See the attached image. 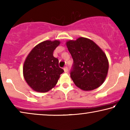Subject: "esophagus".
Returning <instances> with one entry per match:
<instances>
[{"label": "esophagus", "instance_id": "34e87169", "mask_svg": "<svg viewBox=\"0 0 130 130\" xmlns=\"http://www.w3.org/2000/svg\"><path fill=\"white\" fill-rule=\"evenodd\" d=\"M63 70H64V71L65 73L68 72V68H67V67H64Z\"/></svg>", "mask_w": 130, "mask_h": 130}]
</instances>
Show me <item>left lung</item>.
Listing matches in <instances>:
<instances>
[{"label": "left lung", "mask_w": 130, "mask_h": 130, "mask_svg": "<svg viewBox=\"0 0 130 130\" xmlns=\"http://www.w3.org/2000/svg\"><path fill=\"white\" fill-rule=\"evenodd\" d=\"M66 44L73 60L70 77L76 86L85 91L101 86L109 68L105 53L93 41L85 37L69 40Z\"/></svg>", "instance_id": "obj_1"}]
</instances>
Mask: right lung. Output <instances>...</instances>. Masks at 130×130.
Wrapping results in <instances>:
<instances>
[{"instance_id":"add662e5","label":"right lung","mask_w":130,"mask_h":130,"mask_svg":"<svg viewBox=\"0 0 130 130\" xmlns=\"http://www.w3.org/2000/svg\"><path fill=\"white\" fill-rule=\"evenodd\" d=\"M59 40H47L32 49L23 66V75L33 90L41 93L49 91L56 86L64 72L58 66V60L53 51L60 45Z\"/></svg>"}]
</instances>
